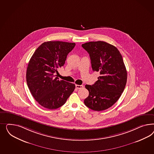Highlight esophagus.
Returning a JSON list of instances; mask_svg holds the SVG:
<instances>
[{"instance_id":"obj_1","label":"esophagus","mask_w":154,"mask_h":154,"mask_svg":"<svg viewBox=\"0 0 154 154\" xmlns=\"http://www.w3.org/2000/svg\"><path fill=\"white\" fill-rule=\"evenodd\" d=\"M75 88L77 89H82L84 88L83 85H75Z\"/></svg>"}]
</instances>
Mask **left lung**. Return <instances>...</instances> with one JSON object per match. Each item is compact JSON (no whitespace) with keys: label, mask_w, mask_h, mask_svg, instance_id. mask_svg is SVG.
Listing matches in <instances>:
<instances>
[{"label":"left lung","mask_w":154,"mask_h":154,"mask_svg":"<svg viewBox=\"0 0 154 154\" xmlns=\"http://www.w3.org/2000/svg\"><path fill=\"white\" fill-rule=\"evenodd\" d=\"M89 54L93 71L99 72L98 81L86 85L89 96L85 104L95 111L111 107L121 97L127 81V72L121 54L116 47L103 41L82 45Z\"/></svg>","instance_id":"1"}]
</instances>
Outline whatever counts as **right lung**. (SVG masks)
I'll return each instance as SVG.
<instances>
[{"mask_svg": "<svg viewBox=\"0 0 154 154\" xmlns=\"http://www.w3.org/2000/svg\"><path fill=\"white\" fill-rule=\"evenodd\" d=\"M75 43L48 41L35 51L28 63L26 82L34 98L49 109L60 107L75 90V85L56 77L57 69L64 65Z\"/></svg>", "mask_w": 154, "mask_h": 154, "instance_id": "1", "label": "right lung"}]
</instances>
